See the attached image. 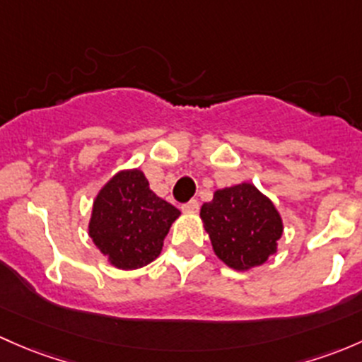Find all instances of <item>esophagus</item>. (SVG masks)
<instances>
[{"label":"esophagus","instance_id":"1","mask_svg":"<svg viewBox=\"0 0 362 362\" xmlns=\"http://www.w3.org/2000/svg\"><path fill=\"white\" fill-rule=\"evenodd\" d=\"M197 210H199V203L196 199H191L189 203L182 204V211L184 213H197Z\"/></svg>","mask_w":362,"mask_h":362}]
</instances>
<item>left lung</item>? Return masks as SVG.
Instances as JSON below:
<instances>
[{
	"label": "left lung",
	"instance_id": "obj_1",
	"mask_svg": "<svg viewBox=\"0 0 362 362\" xmlns=\"http://www.w3.org/2000/svg\"><path fill=\"white\" fill-rule=\"evenodd\" d=\"M199 216L216 258L239 272L265 264L284 230L271 197L250 182L216 189Z\"/></svg>",
	"mask_w": 362,
	"mask_h": 362
}]
</instances>
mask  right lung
Returning a JSON list of instances; mask_svg holds the SVG:
<instances>
[{
  "label": "right lung",
  "instance_id": "right-lung-1",
  "mask_svg": "<svg viewBox=\"0 0 362 362\" xmlns=\"http://www.w3.org/2000/svg\"><path fill=\"white\" fill-rule=\"evenodd\" d=\"M178 216L173 204L151 191L142 170H121L95 196L88 235L112 267L135 271L159 257Z\"/></svg>",
  "mask_w": 362,
  "mask_h": 362
}]
</instances>
